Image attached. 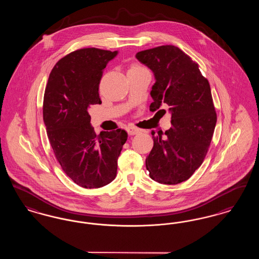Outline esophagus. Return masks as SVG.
I'll return each mask as SVG.
<instances>
[{
	"label": "esophagus",
	"mask_w": 259,
	"mask_h": 259,
	"mask_svg": "<svg viewBox=\"0 0 259 259\" xmlns=\"http://www.w3.org/2000/svg\"><path fill=\"white\" fill-rule=\"evenodd\" d=\"M126 130H127V132H128L129 135H136V134H138V133L141 132V130H140L139 128H137L135 126H132V125L128 126Z\"/></svg>",
	"instance_id": "obj_1"
}]
</instances>
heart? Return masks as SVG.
<instances>
[{
    "label": "heart",
    "instance_id": "b5f03b06",
    "mask_svg": "<svg viewBox=\"0 0 259 259\" xmlns=\"http://www.w3.org/2000/svg\"><path fill=\"white\" fill-rule=\"evenodd\" d=\"M142 70H146L144 67H142L140 64H137V63H132L130 66H129V70L128 72H134V71H142Z\"/></svg>",
    "mask_w": 259,
    "mask_h": 259
}]
</instances>
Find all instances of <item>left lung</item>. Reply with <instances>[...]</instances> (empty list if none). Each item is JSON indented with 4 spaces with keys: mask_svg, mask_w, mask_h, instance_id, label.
I'll return each mask as SVG.
<instances>
[{
    "mask_svg": "<svg viewBox=\"0 0 259 259\" xmlns=\"http://www.w3.org/2000/svg\"><path fill=\"white\" fill-rule=\"evenodd\" d=\"M136 57L156 79L150 110L167 105L172 113V126L164 136L162 131L158 136L151 133L153 148L146 159L147 170L159 184H181L202 165L213 135L217 112L209 81L198 63L175 46L143 50Z\"/></svg>",
    "mask_w": 259,
    "mask_h": 259,
    "instance_id": "1",
    "label": "left lung"
}]
</instances>
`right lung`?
Returning <instances> with one entry per match:
<instances>
[{
    "label": "right lung",
    "instance_id": "obj_1",
    "mask_svg": "<svg viewBox=\"0 0 259 259\" xmlns=\"http://www.w3.org/2000/svg\"><path fill=\"white\" fill-rule=\"evenodd\" d=\"M117 51L80 49L55 64L45 90L42 115L47 134L62 170L84 188L112 182L117 158L127 141L122 129L94 132L88 108L101 104L103 70Z\"/></svg>",
    "mask_w": 259,
    "mask_h": 259
}]
</instances>
